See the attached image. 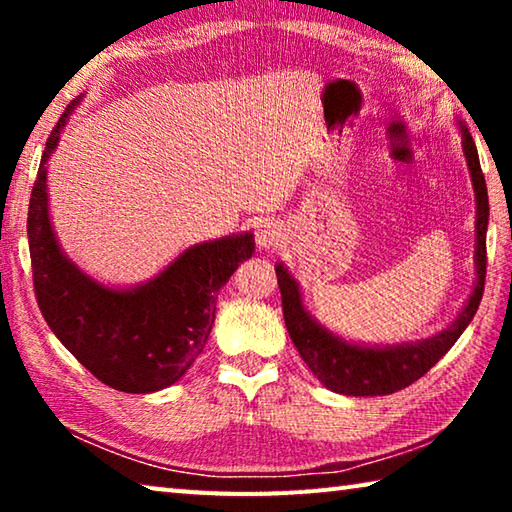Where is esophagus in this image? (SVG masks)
Here are the masks:
<instances>
[{"label":"esophagus","instance_id":"esophagus-1","mask_svg":"<svg viewBox=\"0 0 512 512\" xmlns=\"http://www.w3.org/2000/svg\"><path fill=\"white\" fill-rule=\"evenodd\" d=\"M255 239H257V246L262 250H273L282 244V230L280 225L273 223V221H262L257 225L255 230Z\"/></svg>","mask_w":512,"mask_h":512}]
</instances>
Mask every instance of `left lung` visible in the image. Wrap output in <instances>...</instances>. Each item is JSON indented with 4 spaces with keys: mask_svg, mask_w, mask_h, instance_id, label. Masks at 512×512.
Here are the masks:
<instances>
[{
    "mask_svg": "<svg viewBox=\"0 0 512 512\" xmlns=\"http://www.w3.org/2000/svg\"><path fill=\"white\" fill-rule=\"evenodd\" d=\"M463 140V153L467 169H470L474 198H476V246H474V268L476 280L470 298L458 311L452 325L429 339L400 345H363L341 339L339 334L329 332L309 314L302 302L300 284L289 273L282 262L275 266L277 284L282 291V311L289 336L296 345L302 361L307 363L314 377L325 388L341 395L352 397H375L391 395L395 391L411 386L424 372H429L445 357L449 348L458 341L474 318L479 302L483 298L485 284V232H488V187L481 173L479 153L463 121H458Z\"/></svg>",
    "mask_w": 512,
    "mask_h": 512,
    "instance_id": "8db88e82",
    "label": "left lung"
}]
</instances>
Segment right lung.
<instances>
[{"label": "right lung", "instance_id": "add662e5", "mask_svg": "<svg viewBox=\"0 0 512 512\" xmlns=\"http://www.w3.org/2000/svg\"><path fill=\"white\" fill-rule=\"evenodd\" d=\"M81 97L51 131L31 192L27 235L38 307L58 341L103 384L124 393L162 391L185 375L212 332L216 296L255 253L250 232L185 248L135 287H108L60 248L49 216L47 162Z\"/></svg>", "mask_w": 512, "mask_h": 512}]
</instances>
